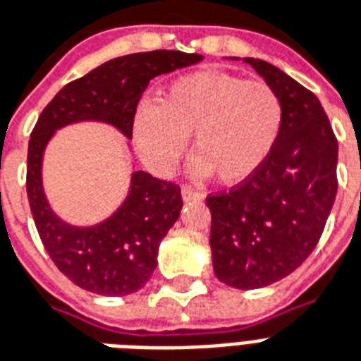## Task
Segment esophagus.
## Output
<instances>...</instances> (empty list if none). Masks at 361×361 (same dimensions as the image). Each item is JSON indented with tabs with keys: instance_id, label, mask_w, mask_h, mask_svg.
I'll return each mask as SVG.
<instances>
[{
	"instance_id": "34e87169",
	"label": "esophagus",
	"mask_w": 361,
	"mask_h": 361,
	"mask_svg": "<svg viewBox=\"0 0 361 361\" xmlns=\"http://www.w3.org/2000/svg\"><path fill=\"white\" fill-rule=\"evenodd\" d=\"M181 197H183V201L191 202V201H202L204 199V195L201 191H197V189L189 188V185H183L181 188Z\"/></svg>"
}]
</instances>
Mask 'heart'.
Masks as SVG:
<instances>
[{"instance_id": "obj_1", "label": "heart", "mask_w": 361, "mask_h": 361, "mask_svg": "<svg viewBox=\"0 0 361 361\" xmlns=\"http://www.w3.org/2000/svg\"><path fill=\"white\" fill-rule=\"evenodd\" d=\"M283 124L281 99L262 80L226 72H193L173 80L159 103H143L133 116V143L147 164L168 172L193 133L197 176L235 185L269 159Z\"/></svg>"}]
</instances>
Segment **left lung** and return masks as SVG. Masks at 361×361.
I'll return each mask as SVG.
<instances>
[{"instance_id":"1","label":"left lung","mask_w":361,"mask_h":361,"mask_svg":"<svg viewBox=\"0 0 361 361\" xmlns=\"http://www.w3.org/2000/svg\"><path fill=\"white\" fill-rule=\"evenodd\" d=\"M243 63L281 99V132L264 166L207 207L216 277L250 290L293 274L316 248L337 195L338 143L314 93L262 59Z\"/></svg>"}]
</instances>
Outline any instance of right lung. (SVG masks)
Returning <instances> with one entry per match:
<instances>
[{
    "mask_svg": "<svg viewBox=\"0 0 361 361\" xmlns=\"http://www.w3.org/2000/svg\"><path fill=\"white\" fill-rule=\"evenodd\" d=\"M202 61L197 53H133L106 61L66 84L39 114L28 143L26 193L47 255L74 285L101 296H126L145 287L157 268L160 241L180 218V185L133 170L124 202L95 226H72L55 214L44 191L42 166L57 130L103 122L128 141L141 93L154 76Z\"/></svg>",
    "mask_w": 361,
    "mask_h": 361,
    "instance_id": "right-lung-1",
    "label": "right lung"
}]
</instances>
